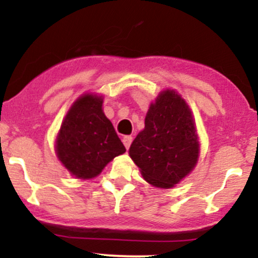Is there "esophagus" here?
Returning <instances> with one entry per match:
<instances>
[{"label": "esophagus", "instance_id": "esophagus-1", "mask_svg": "<svg viewBox=\"0 0 258 258\" xmlns=\"http://www.w3.org/2000/svg\"><path fill=\"white\" fill-rule=\"evenodd\" d=\"M121 141H123L125 149L128 150L130 147V144H132V141H133V138L130 137V135H125V137H123V139H121Z\"/></svg>", "mask_w": 258, "mask_h": 258}]
</instances>
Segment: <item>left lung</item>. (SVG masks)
<instances>
[{"label": "left lung", "instance_id": "8db88e82", "mask_svg": "<svg viewBox=\"0 0 258 258\" xmlns=\"http://www.w3.org/2000/svg\"><path fill=\"white\" fill-rule=\"evenodd\" d=\"M129 156L145 180L160 189L174 187L192 172L200 156L198 129L178 91L166 89L151 102Z\"/></svg>", "mask_w": 258, "mask_h": 258}]
</instances>
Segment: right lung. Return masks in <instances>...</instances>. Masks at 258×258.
Wrapping results in <instances>:
<instances>
[{"label":"right lung","instance_id":"obj_1","mask_svg":"<svg viewBox=\"0 0 258 258\" xmlns=\"http://www.w3.org/2000/svg\"><path fill=\"white\" fill-rule=\"evenodd\" d=\"M102 105V95L83 94L68 109L57 134V158L77 179L96 178L114 157L125 152Z\"/></svg>","mask_w":258,"mask_h":258}]
</instances>
